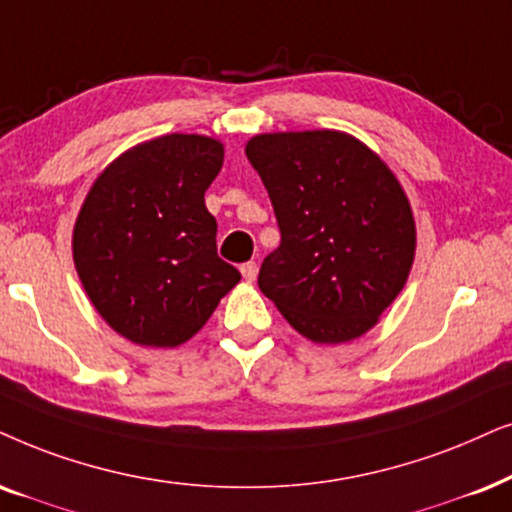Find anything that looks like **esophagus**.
I'll return each instance as SVG.
<instances>
[{"label":"esophagus","instance_id":"esophagus-1","mask_svg":"<svg viewBox=\"0 0 512 512\" xmlns=\"http://www.w3.org/2000/svg\"><path fill=\"white\" fill-rule=\"evenodd\" d=\"M240 272H242L244 280H247V282H254V280H256V272H258V268H256V263H254V261H249V263H244V265H242Z\"/></svg>","mask_w":512,"mask_h":512}]
</instances>
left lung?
Returning <instances> with one entry per match:
<instances>
[{"mask_svg": "<svg viewBox=\"0 0 512 512\" xmlns=\"http://www.w3.org/2000/svg\"><path fill=\"white\" fill-rule=\"evenodd\" d=\"M282 242L258 287L308 341H355L407 284L416 223L393 169L336 129L277 131L247 141Z\"/></svg>", "mask_w": 512, "mask_h": 512, "instance_id": "obj_1", "label": "left lung"}]
</instances>
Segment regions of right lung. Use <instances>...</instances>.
<instances>
[{"mask_svg": "<svg viewBox=\"0 0 512 512\" xmlns=\"http://www.w3.org/2000/svg\"><path fill=\"white\" fill-rule=\"evenodd\" d=\"M221 167V141L167 134L124 150L86 192L72 261L98 315L126 341L178 348L242 280L218 258L204 204Z\"/></svg>", "mask_w": 512, "mask_h": 512, "instance_id": "obj_1", "label": "right lung"}]
</instances>
